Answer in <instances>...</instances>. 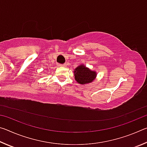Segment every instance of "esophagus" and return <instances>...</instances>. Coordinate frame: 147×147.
Segmentation results:
<instances>
[{
	"label": "esophagus",
	"instance_id": "esophagus-1",
	"mask_svg": "<svg viewBox=\"0 0 147 147\" xmlns=\"http://www.w3.org/2000/svg\"><path fill=\"white\" fill-rule=\"evenodd\" d=\"M58 67H65L66 66V64H58Z\"/></svg>",
	"mask_w": 147,
	"mask_h": 147
}]
</instances>
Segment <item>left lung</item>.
Returning <instances> with one entry per match:
<instances>
[{
	"mask_svg": "<svg viewBox=\"0 0 147 147\" xmlns=\"http://www.w3.org/2000/svg\"><path fill=\"white\" fill-rule=\"evenodd\" d=\"M74 79L80 84H87L93 82L96 77V71H92L85 65H80L73 71Z\"/></svg>",
	"mask_w": 147,
	"mask_h": 147,
	"instance_id": "left-lung-1",
	"label": "left lung"
}]
</instances>
